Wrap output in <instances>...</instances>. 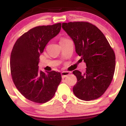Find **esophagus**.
<instances>
[{"mask_svg": "<svg viewBox=\"0 0 126 126\" xmlns=\"http://www.w3.org/2000/svg\"><path fill=\"white\" fill-rule=\"evenodd\" d=\"M69 74H70V73L68 72H62V78H64L69 76Z\"/></svg>", "mask_w": 126, "mask_h": 126, "instance_id": "1", "label": "esophagus"}]
</instances>
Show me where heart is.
<instances>
[{"instance_id":"b5f03b06","label":"heart","mask_w":126,"mask_h":126,"mask_svg":"<svg viewBox=\"0 0 126 126\" xmlns=\"http://www.w3.org/2000/svg\"><path fill=\"white\" fill-rule=\"evenodd\" d=\"M67 40V39H66V38H62L61 41H64V40Z\"/></svg>"}]
</instances>
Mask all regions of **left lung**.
I'll list each match as a JSON object with an SVG mask.
<instances>
[{
    "mask_svg": "<svg viewBox=\"0 0 126 126\" xmlns=\"http://www.w3.org/2000/svg\"><path fill=\"white\" fill-rule=\"evenodd\" d=\"M62 28L72 39L76 53L86 63L84 73L73 72L77 78L75 96L83 101L99 98L110 85L115 67V56L105 35L86 22L63 23Z\"/></svg>",
    "mask_w": 126,
    "mask_h": 126,
    "instance_id": "1",
    "label": "left lung"
}]
</instances>
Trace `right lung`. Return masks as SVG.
<instances>
[{"label":"right lung","mask_w":126,"mask_h":126,"mask_svg":"<svg viewBox=\"0 0 126 126\" xmlns=\"http://www.w3.org/2000/svg\"><path fill=\"white\" fill-rule=\"evenodd\" d=\"M60 30V23L36 27L20 37L13 47L10 59L13 81L21 94L32 102L50 100L62 80L60 72H44L38 66L45 47Z\"/></svg>","instance_id":"obj_1"}]
</instances>
